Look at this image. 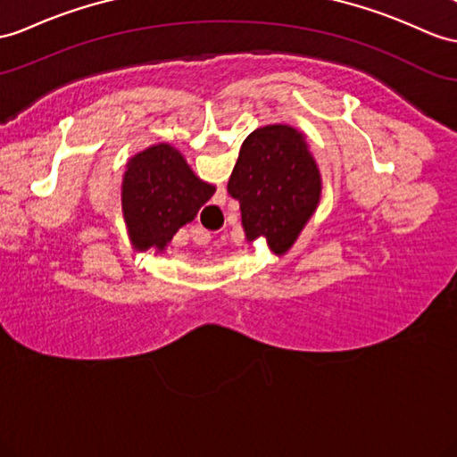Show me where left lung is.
<instances>
[{
	"mask_svg": "<svg viewBox=\"0 0 457 457\" xmlns=\"http://www.w3.org/2000/svg\"><path fill=\"white\" fill-rule=\"evenodd\" d=\"M227 190L238 199L246 238H265L283 255L320 204L321 178L303 133L275 124L244 139Z\"/></svg>",
	"mask_w": 457,
	"mask_h": 457,
	"instance_id": "left-lung-1",
	"label": "left lung"
}]
</instances>
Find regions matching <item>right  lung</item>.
Here are the masks:
<instances>
[{
  "label": "right lung",
  "instance_id": "obj_1",
  "mask_svg": "<svg viewBox=\"0 0 457 457\" xmlns=\"http://www.w3.org/2000/svg\"><path fill=\"white\" fill-rule=\"evenodd\" d=\"M213 194L215 186L199 180L169 143L137 153L121 182V209L133 248L162 252Z\"/></svg>",
  "mask_w": 457,
  "mask_h": 457
}]
</instances>
